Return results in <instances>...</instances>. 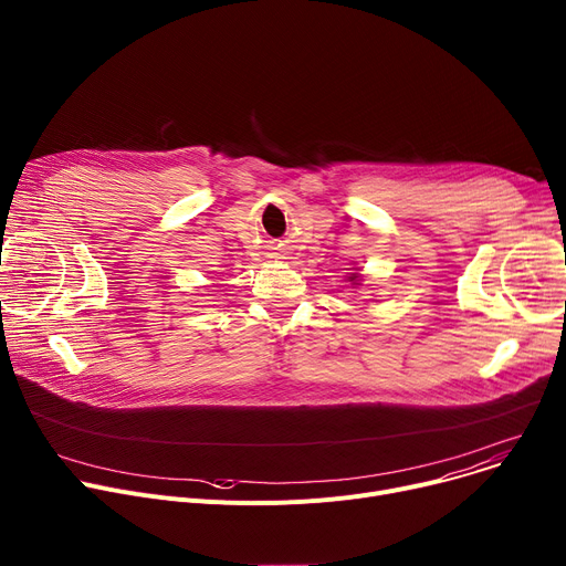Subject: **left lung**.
<instances>
[{
	"label": "left lung",
	"mask_w": 566,
	"mask_h": 566,
	"mask_svg": "<svg viewBox=\"0 0 566 566\" xmlns=\"http://www.w3.org/2000/svg\"><path fill=\"white\" fill-rule=\"evenodd\" d=\"M357 280H359V275H357V273H353V275H350V277H348V282H353V284H359V282H357Z\"/></svg>",
	"instance_id": "8db88e82"
}]
</instances>
